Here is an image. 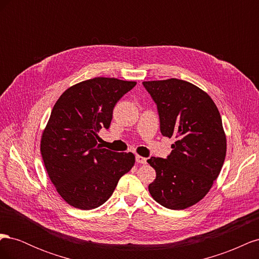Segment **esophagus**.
<instances>
[{
  "mask_svg": "<svg viewBox=\"0 0 259 259\" xmlns=\"http://www.w3.org/2000/svg\"><path fill=\"white\" fill-rule=\"evenodd\" d=\"M136 162H137L138 164H146V163H147V159L144 158V156L136 155Z\"/></svg>",
  "mask_w": 259,
  "mask_h": 259,
  "instance_id": "esophagus-1",
  "label": "esophagus"
}]
</instances>
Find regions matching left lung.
Listing matches in <instances>:
<instances>
[{"label":"left lung","instance_id":"obj_1","mask_svg":"<svg viewBox=\"0 0 259 259\" xmlns=\"http://www.w3.org/2000/svg\"><path fill=\"white\" fill-rule=\"evenodd\" d=\"M158 107L163 136L174 137L166 159L151 156L156 177L151 197L169 209H185L205 197L224 165L227 140L222 116L207 93L178 79L143 82Z\"/></svg>","mask_w":259,"mask_h":259}]
</instances>
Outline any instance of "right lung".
<instances>
[{
	"mask_svg": "<svg viewBox=\"0 0 259 259\" xmlns=\"http://www.w3.org/2000/svg\"><path fill=\"white\" fill-rule=\"evenodd\" d=\"M136 82L94 77L66 90L55 104L41 138L51 182L69 205L96 208L111 197L119 179L135 164L132 152L101 147L100 128H109L115 104Z\"/></svg>",
	"mask_w": 259,
	"mask_h": 259,
	"instance_id": "right-lung-1",
	"label": "right lung"
}]
</instances>
